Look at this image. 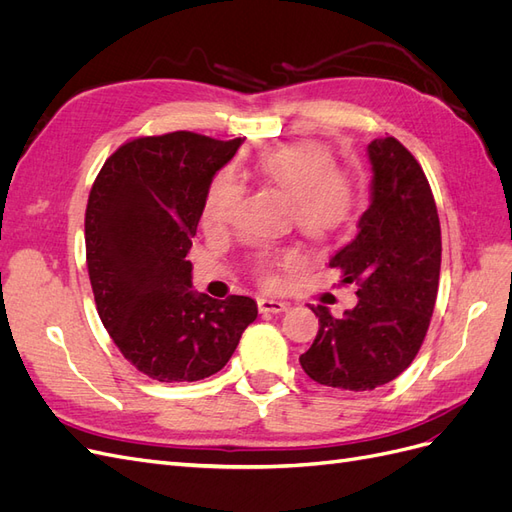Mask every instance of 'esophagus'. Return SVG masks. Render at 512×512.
Returning a JSON list of instances; mask_svg holds the SVG:
<instances>
[{
    "mask_svg": "<svg viewBox=\"0 0 512 512\" xmlns=\"http://www.w3.org/2000/svg\"><path fill=\"white\" fill-rule=\"evenodd\" d=\"M258 309L262 314H282L288 309V303L284 301H277V299H267V297H260L258 299Z\"/></svg>",
    "mask_w": 512,
    "mask_h": 512,
    "instance_id": "esophagus-1",
    "label": "esophagus"
}]
</instances>
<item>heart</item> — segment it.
Returning <instances> with one entry per match:
<instances>
[{"label":"heart","mask_w":512,"mask_h":512,"mask_svg":"<svg viewBox=\"0 0 512 512\" xmlns=\"http://www.w3.org/2000/svg\"><path fill=\"white\" fill-rule=\"evenodd\" d=\"M256 173L290 198L294 222L307 235L322 237L350 220L356 205L354 183L337 168L331 151L318 143H292L265 153ZM241 185L228 175L211 183L205 198L203 224L207 230H224L235 220L241 205ZM271 258L258 260V271L271 267Z\"/></svg>","instance_id":"obj_1"}]
</instances>
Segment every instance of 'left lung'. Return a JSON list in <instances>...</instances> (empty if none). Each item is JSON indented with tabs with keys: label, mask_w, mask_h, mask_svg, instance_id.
<instances>
[{
	"label": "left lung",
	"mask_w": 512,
	"mask_h": 512,
	"mask_svg": "<svg viewBox=\"0 0 512 512\" xmlns=\"http://www.w3.org/2000/svg\"><path fill=\"white\" fill-rule=\"evenodd\" d=\"M367 156L371 203L356 237L329 258L342 284L359 286V301L342 318L312 305L318 335L299 356L309 378L339 391H371L408 369L440 282V220L421 164L393 136L371 141Z\"/></svg>",
	"instance_id": "8db88e82"
}]
</instances>
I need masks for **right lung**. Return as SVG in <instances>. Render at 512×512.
Here are the masks:
<instances>
[{
	"label": "right lung",
	"mask_w": 512,
	"mask_h": 512,
	"mask_svg": "<svg viewBox=\"0 0 512 512\" xmlns=\"http://www.w3.org/2000/svg\"><path fill=\"white\" fill-rule=\"evenodd\" d=\"M241 143L185 130L134 138L104 162L89 192L85 247L98 314L151 380L218 374L258 316L250 297L218 301L192 290L185 260L211 181Z\"/></svg>",
	"instance_id": "add662e5"
}]
</instances>
